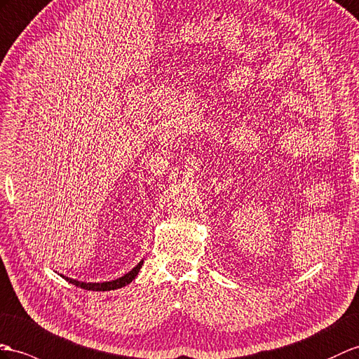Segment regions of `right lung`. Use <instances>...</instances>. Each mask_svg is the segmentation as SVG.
Returning <instances> with one entry per match:
<instances>
[{
  "label": "right lung",
  "mask_w": 359,
  "mask_h": 359,
  "mask_svg": "<svg viewBox=\"0 0 359 359\" xmlns=\"http://www.w3.org/2000/svg\"><path fill=\"white\" fill-rule=\"evenodd\" d=\"M143 265V260L140 262V264L129 271L128 274H125L123 277L120 278H116V280H111V282H103V283H85V282H79V280H74V278H69V277H65L62 276L67 282L73 283L79 287H83V290L86 291H112V290H118V287H123L126 285H129L130 282L134 280V278L137 277L140 268H142Z\"/></svg>",
  "instance_id": "1"
}]
</instances>
